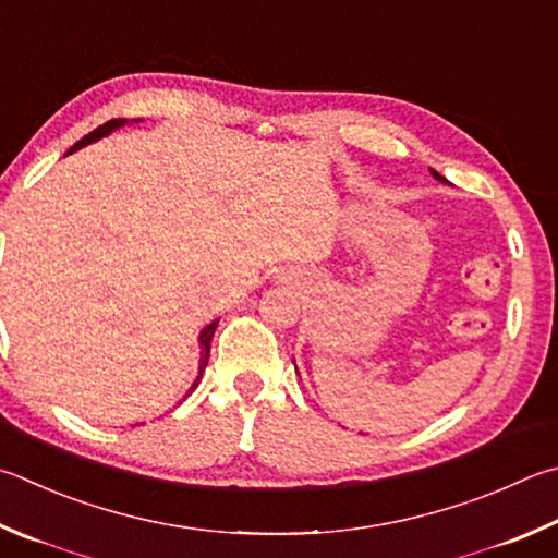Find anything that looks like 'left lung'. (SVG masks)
Here are the masks:
<instances>
[{
    "label": "left lung",
    "mask_w": 558,
    "mask_h": 558,
    "mask_svg": "<svg viewBox=\"0 0 558 558\" xmlns=\"http://www.w3.org/2000/svg\"><path fill=\"white\" fill-rule=\"evenodd\" d=\"M432 175H434V178H437V180H441V182H447V178H444V175H439V173H437V170H432Z\"/></svg>",
    "instance_id": "left-lung-1"
}]
</instances>
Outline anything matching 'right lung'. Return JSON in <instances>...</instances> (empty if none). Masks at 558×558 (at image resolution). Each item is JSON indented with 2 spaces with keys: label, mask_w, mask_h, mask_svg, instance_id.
I'll use <instances>...</instances> for the list:
<instances>
[{
  "label": "right lung",
  "mask_w": 558,
  "mask_h": 558,
  "mask_svg": "<svg viewBox=\"0 0 558 558\" xmlns=\"http://www.w3.org/2000/svg\"><path fill=\"white\" fill-rule=\"evenodd\" d=\"M134 121H136V119H134ZM124 124H126V119H111V121H107V124L97 126V129L93 131V134H87L85 138H80L77 144L68 150V154H73V150L83 148V146H87V144H93V141H97V138H102V136L111 134V131L119 129V126H124ZM217 324H219V322H211V324H207L205 329L199 331V376H197V380H195V383H192V388L187 390V395L197 388L199 380H202V373H205V368H207V361H209V347H211V337H215Z\"/></svg>",
  "instance_id": "obj_1"
}]
</instances>
